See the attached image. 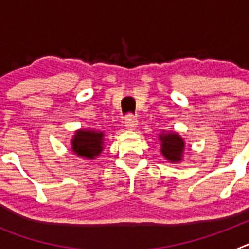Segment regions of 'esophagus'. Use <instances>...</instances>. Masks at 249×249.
Returning a JSON list of instances; mask_svg holds the SVG:
<instances>
[{
    "label": "esophagus",
    "instance_id": "obj_1",
    "mask_svg": "<svg viewBox=\"0 0 249 249\" xmlns=\"http://www.w3.org/2000/svg\"><path fill=\"white\" fill-rule=\"evenodd\" d=\"M137 124H138L137 118H136L135 114L128 113L126 117H124V126H126V128L133 129V128H136V126H137Z\"/></svg>",
    "mask_w": 249,
    "mask_h": 249
}]
</instances>
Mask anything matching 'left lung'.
I'll list each match as a JSON object with an SVG mask.
<instances>
[{
    "label": "left lung",
    "instance_id": "1",
    "mask_svg": "<svg viewBox=\"0 0 249 249\" xmlns=\"http://www.w3.org/2000/svg\"><path fill=\"white\" fill-rule=\"evenodd\" d=\"M160 141H162L160 152L163 153V156L167 160H172V162L181 160L182 152H183L184 148V142L179 136L176 135V133L162 135L160 136Z\"/></svg>",
    "mask_w": 249,
    "mask_h": 249
}]
</instances>
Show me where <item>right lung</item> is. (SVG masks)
<instances>
[{"mask_svg": "<svg viewBox=\"0 0 249 249\" xmlns=\"http://www.w3.org/2000/svg\"><path fill=\"white\" fill-rule=\"evenodd\" d=\"M103 135L102 132L78 131L72 140V149L78 156L86 158H94L102 151Z\"/></svg>", "mask_w": 249, "mask_h": 249, "instance_id": "1", "label": "right lung"}]
</instances>
